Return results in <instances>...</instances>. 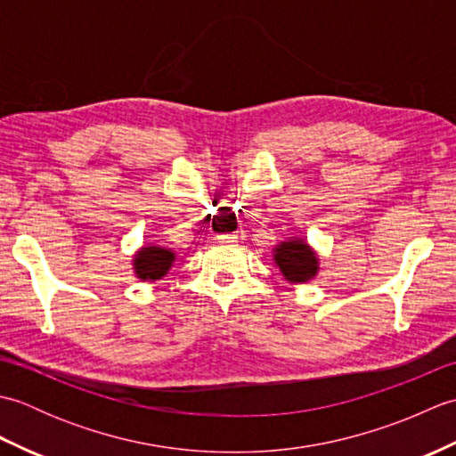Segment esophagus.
<instances>
[{
	"instance_id": "esophagus-1",
	"label": "esophagus",
	"mask_w": 456,
	"mask_h": 456,
	"mask_svg": "<svg viewBox=\"0 0 456 456\" xmlns=\"http://www.w3.org/2000/svg\"><path fill=\"white\" fill-rule=\"evenodd\" d=\"M219 243H240L245 239V231H235V233H227V235H219Z\"/></svg>"
}]
</instances>
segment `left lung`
<instances>
[{
	"label": "left lung",
	"mask_w": 456,
	"mask_h": 456,
	"mask_svg": "<svg viewBox=\"0 0 456 456\" xmlns=\"http://www.w3.org/2000/svg\"><path fill=\"white\" fill-rule=\"evenodd\" d=\"M276 265L289 282H305L317 273V258L304 240H289L274 250Z\"/></svg>",
	"instance_id": "left-lung-1"
}]
</instances>
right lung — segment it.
<instances>
[{
    "mask_svg": "<svg viewBox=\"0 0 456 456\" xmlns=\"http://www.w3.org/2000/svg\"><path fill=\"white\" fill-rule=\"evenodd\" d=\"M174 253L162 247H144L134 256V273L141 280H160L172 266Z\"/></svg>",
    "mask_w": 456,
    "mask_h": 456,
    "instance_id": "1",
    "label": "right lung"
}]
</instances>
